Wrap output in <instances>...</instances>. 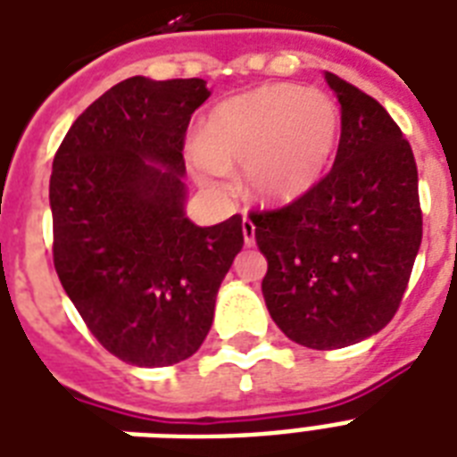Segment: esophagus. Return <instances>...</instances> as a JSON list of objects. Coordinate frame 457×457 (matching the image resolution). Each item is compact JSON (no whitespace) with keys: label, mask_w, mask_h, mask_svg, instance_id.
<instances>
[{"label":"esophagus","mask_w":457,"mask_h":457,"mask_svg":"<svg viewBox=\"0 0 457 457\" xmlns=\"http://www.w3.org/2000/svg\"><path fill=\"white\" fill-rule=\"evenodd\" d=\"M242 232H244V244L246 246H253L256 244V225L244 215V220H242Z\"/></svg>","instance_id":"obj_1"}]
</instances>
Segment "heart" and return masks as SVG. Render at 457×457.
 <instances>
[{"label":"heart","mask_w":457,"mask_h":457,"mask_svg":"<svg viewBox=\"0 0 457 457\" xmlns=\"http://www.w3.org/2000/svg\"><path fill=\"white\" fill-rule=\"evenodd\" d=\"M334 99L299 85H265L218 104L201 128L194 178L225 194L229 172L246 170V192L263 204H292L325 178L339 145Z\"/></svg>","instance_id":"b5f03b06"}]
</instances>
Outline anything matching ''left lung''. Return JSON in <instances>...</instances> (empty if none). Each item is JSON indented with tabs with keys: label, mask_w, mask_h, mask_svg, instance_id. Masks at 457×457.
<instances>
[{
	"label": "left lung",
	"mask_w": 457,
	"mask_h": 457,
	"mask_svg": "<svg viewBox=\"0 0 457 457\" xmlns=\"http://www.w3.org/2000/svg\"><path fill=\"white\" fill-rule=\"evenodd\" d=\"M341 104L332 170L301 199L253 211L263 299L301 346L332 351L389 325L422 242L418 165L382 104L325 73Z\"/></svg>",
	"instance_id": "8db88e82"
}]
</instances>
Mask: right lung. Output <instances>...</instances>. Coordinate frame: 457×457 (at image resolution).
I'll return each mask as SVG.
<instances>
[{
    "label": "right lung",
    "mask_w": 457,
    "mask_h": 457,
    "mask_svg": "<svg viewBox=\"0 0 457 457\" xmlns=\"http://www.w3.org/2000/svg\"><path fill=\"white\" fill-rule=\"evenodd\" d=\"M206 80L135 75L78 116L54 156V268L109 353L165 368L199 351L244 246L242 215L185 213V132Z\"/></svg>",
    "instance_id": "add662e5"
}]
</instances>
